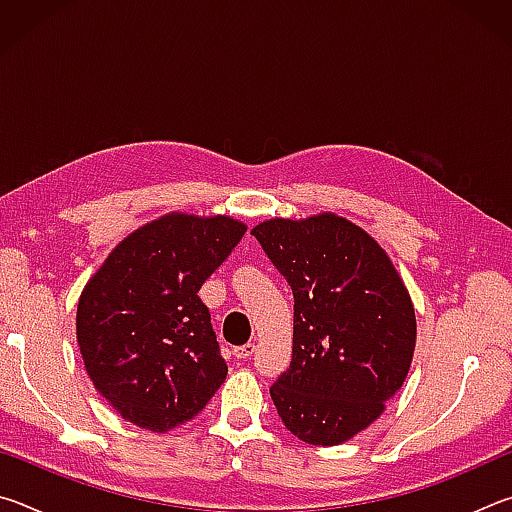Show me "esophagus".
<instances>
[{
	"instance_id": "1",
	"label": "esophagus",
	"mask_w": 512,
	"mask_h": 512,
	"mask_svg": "<svg viewBox=\"0 0 512 512\" xmlns=\"http://www.w3.org/2000/svg\"><path fill=\"white\" fill-rule=\"evenodd\" d=\"M253 352H255V345H253V343L239 345V348L232 350V354H235V359H239V361H246V359H250V357H253Z\"/></svg>"
}]
</instances>
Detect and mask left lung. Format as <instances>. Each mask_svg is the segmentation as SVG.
Wrapping results in <instances>:
<instances>
[{"mask_svg": "<svg viewBox=\"0 0 512 512\" xmlns=\"http://www.w3.org/2000/svg\"><path fill=\"white\" fill-rule=\"evenodd\" d=\"M293 291L291 366L271 386L277 413L307 445H341L400 391L415 350V309L391 257L334 212L253 228Z\"/></svg>", "mask_w": 512, "mask_h": 512, "instance_id": "8db88e82", "label": "left lung"}]
</instances>
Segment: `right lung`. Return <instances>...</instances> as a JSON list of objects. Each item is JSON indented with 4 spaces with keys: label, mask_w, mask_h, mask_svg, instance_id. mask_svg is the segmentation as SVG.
I'll list each match as a JSON object with an SVG mask.
<instances>
[{
    "label": "right lung",
    "mask_w": 512,
    "mask_h": 512,
    "mask_svg": "<svg viewBox=\"0 0 512 512\" xmlns=\"http://www.w3.org/2000/svg\"><path fill=\"white\" fill-rule=\"evenodd\" d=\"M246 225L171 212L112 248L76 307V339L92 384L121 418L167 433L205 409L228 375L198 298Z\"/></svg>",
    "instance_id": "add662e5"
}]
</instances>
